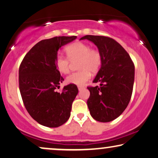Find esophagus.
<instances>
[{
  "label": "esophagus",
  "mask_w": 158,
  "mask_h": 158,
  "mask_svg": "<svg viewBox=\"0 0 158 158\" xmlns=\"http://www.w3.org/2000/svg\"><path fill=\"white\" fill-rule=\"evenodd\" d=\"M84 88H85V87H84V86H83V85H78V86H77V88H78L79 90H81V89H83Z\"/></svg>",
  "instance_id": "esophagus-1"
}]
</instances>
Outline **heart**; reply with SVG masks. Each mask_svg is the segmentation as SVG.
I'll list each match as a JSON object with an SVG mask.
<instances>
[{
	"instance_id": "b5f03b06",
	"label": "heart",
	"mask_w": 158,
	"mask_h": 158,
	"mask_svg": "<svg viewBox=\"0 0 158 158\" xmlns=\"http://www.w3.org/2000/svg\"><path fill=\"white\" fill-rule=\"evenodd\" d=\"M67 57L57 55L55 58L56 68L62 74L70 72L72 62H77V68L81 70L73 73L67 77L68 83L81 85L90 78L92 73L98 72L102 64V55L96 48L83 42H75L65 47Z\"/></svg>"
}]
</instances>
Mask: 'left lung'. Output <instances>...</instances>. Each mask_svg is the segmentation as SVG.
<instances>
[{"mask_svg":"<svg viewBox=\"0 0 158 158\" xmlns=\"http://www.w3.org/2000/svg\"><path fill=\"white\" fill-rule=\"evenodd\" d=\"M91 41L102 55V64L94 83L88 86L87 101L90 114L95 120L109 122L126 109L132 94L135 64L128 52L114 39L104 36L86 35L81 40Z\"/></svg>","mask_w":158,"mask_h":158,"instance_id":"1","label":"left lung"}]
</instances>
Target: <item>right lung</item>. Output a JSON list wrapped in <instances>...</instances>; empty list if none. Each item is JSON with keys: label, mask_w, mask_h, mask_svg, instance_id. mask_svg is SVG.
<instances>
[{"label": "right lung", "mask_w": 158, "mask_h": 158, "mask_svg": "<svg viewBox=\"0 0 158 158\" xmlns=\"http://www.w3.org/2000/svg\"><path fill=\"white\" fill-rule=\"evenodd\" d=\"M76 38L62 36L40 41L28 52L19 66L23 103L29 115L43 126L60 127L70 116L78 89L70 83L57 91L64 78L56 68L55 58L59 48Z\"/></svg>", "instance_id": "obj_1"}]
</instances>
